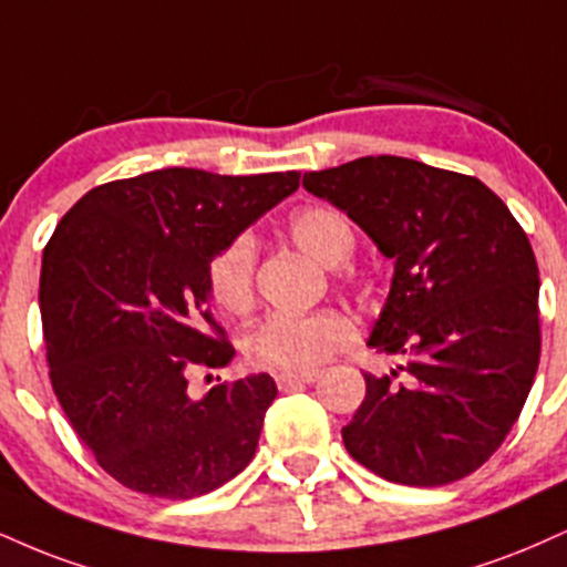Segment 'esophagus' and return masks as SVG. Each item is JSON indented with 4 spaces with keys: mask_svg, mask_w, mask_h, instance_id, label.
<instances>
[{
    "mask_svg": "<svg viewBox=\"0 0 567 567\" xmlns=\"http://www.w3.org/2000/svg\"><path fill=\"white\" fill-rule=\"evenodd\" d=\"M317 380V374H277V388L279 391H292V388L311 385Z\"/></svg>",
    "mask_w": 567,
    "mask_h": 567,
    "instance_id": "34e87169",
    "label": "esophagus"
}]
</instances>
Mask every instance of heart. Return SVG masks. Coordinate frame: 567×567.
<instances>
[{"mask_svg":"<svg viewBox=\"0 0 567 567\" xmlns=\"http://www.w3.org/2000/svg\"><path fill=\"white\" fill-rule=\"evenodd\" d=\"M290 240L322 266H340L353 254L357 235L349 218L324 206L301 208L288 221ZM256 245L237 235L208 264V290L227 313L250 311L256 298ZM353 340V324L340 311L324 309L306 317H269L245 336L250 367L277 374H311Z\"/></svg>","mask_w":567,"mask_h":567,"instance_id":"obj_1","label":"heart"}]
</instances>
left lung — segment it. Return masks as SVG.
Returning a JSON list of instances; mask_svg holds the SVG:
<instances>
[{"label": "left lung", "instance_id": "8db88e82", "mask_svg": "<svg viewBox=\"0 0 567 567\" xmlns=\"http://www.w3.org/2000/svg\"><path fill=\"white\" fill-rule=\"evenodd\" d=\"M303 187L395 261L370 346L404 357L405 380L364 372L367 395L343 427L349 454L401 486L475 473L520 417L542 353L523 227L475 176L399 155L309 172Z\"/></svg>", "mask_w": 567, "mask_h": 567}]
</instances>
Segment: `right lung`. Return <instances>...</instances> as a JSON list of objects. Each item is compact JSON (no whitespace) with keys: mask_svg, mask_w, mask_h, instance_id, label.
Wrapping results in <instances>:
<instances>
[{"mask_svg":"<svg viewBox=\"0 0 567 567\" xmlns=\"http://www.w3.org/2000/svg\"><path fill=\"white\" fill-rule=\"evenodd\" d=\"M298 184V172L161 168L100 184L60 218L39 279L52 391L121 486L193 499L254 460L275 380H227L195 401L187 378L235 357L208 306L210 258Z\"/></svg>","mask_w":567,"mask_h":567,"instance_id":"add662e5","label":"right lung"}]
</instances>
